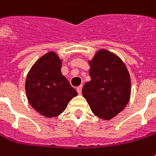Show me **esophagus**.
I'll return each instance as SVG.
<instances>
[{"mask_svg":"<svg viewBox=\"0 0 156 156\" xmlns=\"http://www.w3.org/2000/svg\"><path fill=\"white\" fill-rule=\"evenodd\" d=\"M82 87H83V85H79L77 87V91H78V93H81L82 92Z\"/></svg>","mask_w":156,"mask_h":156,"instance_id":"obj_1","label":"esophagus"}]
</instances>
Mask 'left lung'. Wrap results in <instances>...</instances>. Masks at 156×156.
Listing matches in <instances>:
<instances>
[{
    "label": "left lung",
    "mask_w": 156,
    "mask_h": 156,
    "mask_svg": "<svg viewBox=\"0 0 156 156\" xmlns=\"http://www.w3.org/2000/svg\"><path fill=\"white\" fill-rule=\"evenodd\" d=\"M91 81L82 93L98 118L111 119L127 105L131 94V79L122 60L106 50H100L89 61Z\"/></svg>",
    "instance_id": "8db88e82"
}]
</instances>
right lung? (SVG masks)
I'll return each mask as SVG.
<instances>
[{
  "instance_id": "obj_1",
  "label": "right lung",
  "mask_w": 156,
  "mask_h": 156,
  "mask_svg": "<svg viewBox=\"0 0 156 156\" xmlns=\"http://www.w3.org/2000/svg\"><path fill=\"white\" fill-rule=\"evenodd\" d=\"M62 60L50 51L31 67L26 78L25 91L30 105L47 118L57 117L78 95L61 72Z\"/></svg>"
}]
</instances>
